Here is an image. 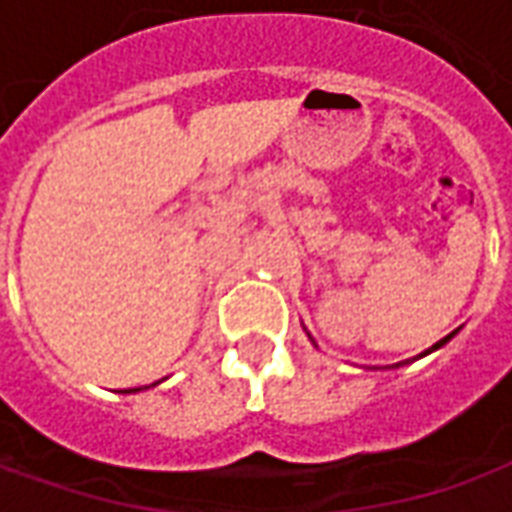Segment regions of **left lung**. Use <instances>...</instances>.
<instances>
[{
  "label": "left lung",
  "mask_w": 512,
  "mask_h": 512,
  "mask_svg": "<svg viewBox=\"0 0 512 512\" xmlns=\"http://www.w3.org/2000/svg\"><path fill=\"white\" fill-rule=\"evenodd\" d=\"M455 334H458V329H455V332H452V334H447V337H444V340H439V343H436V345H430L425 354H430V351H436V348H441V345H444V343H450ZM425 354H419V356H425ZM400 365H403V362H397V365H392V367H400Z\"/></svg>",
  "instance_id": "obj_1"
}]
</instances>
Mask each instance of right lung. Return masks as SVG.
<instances>
[{
	"label": "right lung",
	"mask_w": 512,
	"mask_h": 512,
	"mask_svg": "<svg viewBox=\"0 0 512 512\" xmlns=\"http://www.w3.org/2000/svg\"><path fill=\"white\" fill-rule=\"evenodd\" d=\"M139 389H142V386H139ZM139 389H131V392H139ZM145 389H147V386H145Z\"/></svg>",
	"instance_id": "1"
}]
</instances>
